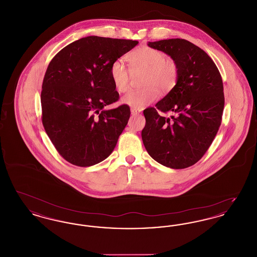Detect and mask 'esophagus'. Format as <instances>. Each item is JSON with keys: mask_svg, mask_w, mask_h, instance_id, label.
I'll use <instances>...</instances> for the list:
<instances>
[{"mask_svg": "<svg viewBox=\"0 0 257 257\" xmlns=\"http://www.w3.org/2000/svg\"><path fill=\"white\" fill-rule=\"evenodd\" d=\"M141 112H142V110H139V109H135V108H132V109H131V113H132L133 115L140 114Z\"/></svg>", "mask_w": 257, "mask_h": 257, "instance_id": "1", "label": "esophagus"}]
</instances>
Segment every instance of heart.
<instances>
[{"label": "heart", "mask_w": 257, "mask_h": 257, "mask_svg": "<svg viewBox=\"0 0 257 257\" xmlns=\"http://www.w3.org/2000/svg\"><path fill=\"white\" fill-rule=\"evenodd\" d=\"M126 60L132 72L144 70L142 88L128 91L121 102L135 109H143L160 96V89L169 92L175 86L179 77V66L175 60L166 57L160 50L142 46L130 52ZM111 82L114 87L124 92L130 82L131 72L122 61L116 60L110 67Z\"/></svg>", "instance_id": "1"}]
</instances>
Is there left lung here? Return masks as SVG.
<instances>
[{"mask_svg": "<svg viewBox=\"0 0 257 257\" xmlns=\"http://www.w3.org/2000/svg\"><path fill=\"white\" fill-rule=\"evenodd\" d=\"M179 66L175 86L144 110L142 139L148 154L171 169H186L203 157L219 131L224 107L220 71L207 53L182 38L148 42ZM175 113L171 119L158 112Z\"/></svg>", "mask_w": 257, "mask_h": 257, "instance_id": "1", "label": "left lung"}]
</instances>
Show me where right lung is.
I'll return each mask as SVG.
<instances>
[{"label": "right lung", "instance_id": "add662e5", "mask_svg": "<svg viewBox=\"0 0 257 257\" xmlns=\"http://www.w3.org/2000/svg\"><path fill=\"white\" fill-rule=\"evenodd\" d=\"M139 41L84 37L52 59L42 83V124L61 157L78 167L106 159L130 117L129 106L104 110L119 98L111 63Z\"/></svg>", "mask_w": 257, "mask_h": 257}]
</instances>
